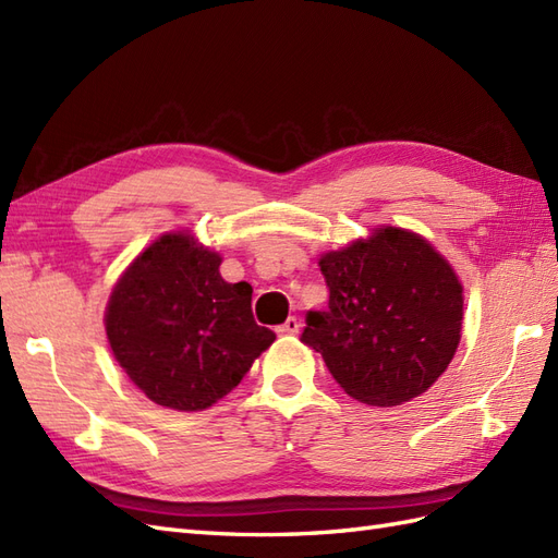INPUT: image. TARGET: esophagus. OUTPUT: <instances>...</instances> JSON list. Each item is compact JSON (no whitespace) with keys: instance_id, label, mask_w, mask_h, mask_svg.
<instances>
[{"instance_id":"obj_1","label":"esophagus","mask_w":558,"mask_h":558,"mask_svg":"<svg viewBox=\"0 0 558 558\" xmlns=\"http://www.w3.org/2000/svg\"><path fill=\"white\" fill-rule=\"evenodd\" d=\"M299 327H302V323H299V318L290 316L288 320H284V323L278 327V332H280V335H296Z\"/></svg>"}]
</instances>
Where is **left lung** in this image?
<instances>
[{
	"label": "left lung",
	"mask_w": 558,
	"mask_h": 558,
	"mask_svg": "<svg viewBox=\"0 0 558 558\" xmlns=\"http://www.w3.org/2000/svg\"><path fill=\"white\" fill-rule=\"evenodd\" d=\"M330 290L302 341L337 384L367 405H401L446 373L462 332V282L422 235L377 228L320 256Z\"/></svg>",
	"instance_id": "1"
}]
</instances>
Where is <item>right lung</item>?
<instances>
[{"label":"right lung","mask_w":558,"mask_h":558,"mask_svg":"<svg viewBox=\"0 0 558 558\" xmlns=\"http://www.w3.org/2000/svg\"><path fill=\"white\" fill-rule=\"evenodd\" d=\"M221 256L189 233L157 238L112 288V355L153 403L197 412L233 391L276 335L254 323L252 284L226 282Z\"/></svg>","instance_id":"add662e5"}]
</instances>
